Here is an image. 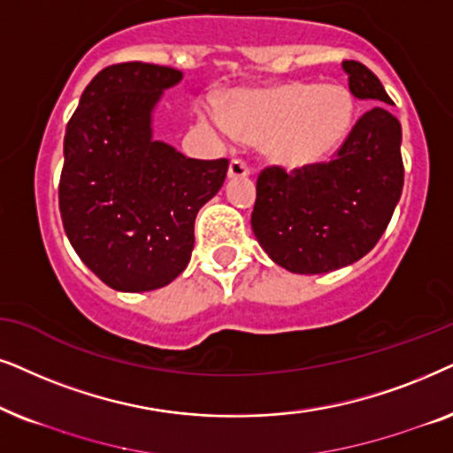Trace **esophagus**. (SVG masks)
Listing matches in <instances>:
<instances>
[{
    "label": "esophagus",
    "instance_id": "34e87169",
    "mask_svg": "<svg viewBox=\"0 0 453 453\" xmlns=\"http://www.w3.org/2000/svg\"><path fill=\"white\" fill-rule=\"evenodd\" d=\"M250 173V167L246 165L242 159H232L230 167H227V176L230 178H246Z\"/></svg>",
    "mask_w": 453,
    "mask_h": 453
}]
</instances>
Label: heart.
Wrapping results in <instances>:
<instances>
[{
	"mask_svg": "<svg viewBox=\"0 0 453 453\" xmlns=\"http://www.w3.org/2000/svg\"><path fill=\"white\" fill-rule=\"evenodd\" d=\"M357 104L337 82H288L250 90L227 104L226 119L207 113V122L223 134L265 141V153L286 170L323 164L352 130Z\"/></svg>",
	"mask_w": 453,
	"mask_h": 453,
	"instance_id": "heart-1",
	"label": "heart"
}]
</instances>
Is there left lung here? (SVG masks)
I'll return each mask as SVG.
<instances>
[{"mask_svg": "<svg viewBox=\"0 0 453 453\" xmlns=\"http://www.w3.org/2000/svg\"><path fill=\"white\" fill-rule=\"evenodd\" d=\"M357 99L391 104L365 64L342 62ZM402 126L375 105L354 124L335 157L306 170L265 167L257 180L252 232L280 267L300 275L357 263L383 236L402 196Z\"/></svg>", "mask_w": 453, "mask_h": 453, "instance_id": "8db88e82", "label": "left lung"}]
</instances>
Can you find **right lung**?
Instances as JSON below:
<instances>
[{"instance_id":"obj_1","label":"right lung","mask_w":453,"mask_h":453,"mask_svg":"<svg viewBox=\"0 0 453 453\" xmlns=\"http://www.w3.org/2000/svg\"><path fill=\"white\" fill-rule=\"evenodd\" d=\"M182 81L167 65H107L65 126L59 213L81 261L118 292L164 288L186 269L198 209L227 159H190L153 138V110Z\"/></svg>"}]
</instances>
